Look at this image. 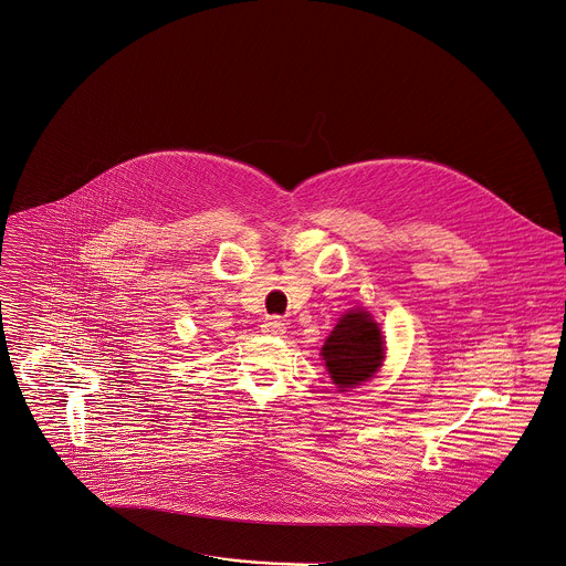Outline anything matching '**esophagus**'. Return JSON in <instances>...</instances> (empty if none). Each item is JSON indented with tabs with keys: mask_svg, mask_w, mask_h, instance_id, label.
<instances>
[{
	"mask_svg": "<svg viewBox=\"0 0 566 566\" xmlns=\"http://www.w3.org/2000/svg\"><path fill=\"white\" fill-rule=\"evenodd\" d=\"M262 333L269 337H282L286 333V326L280 317H266L262 324Z\"/></svg>",
	"mask_w": 566,
	"mask_h": 566,
	"instance_id": "1",
	"label": "esophagus"
}]
</instances>
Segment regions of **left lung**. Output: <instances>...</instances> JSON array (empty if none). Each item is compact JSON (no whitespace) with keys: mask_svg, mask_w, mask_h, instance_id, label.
<instances>
[{"mask_svg":"<svg viewBox=\"0 0 566 566\" xmlns=\"http://www.w3.org/2000/svg\"><path fill=\"white\" fill-rule=\"evenodd\" d=\"M322 356L339 391L363 385L374 378L385 360L380 326L363 308L345 313L324 343Z\"/></svg>","mask_w":566,"mask_h":566,"instance_id":"1","label":"left lung"}]
</instances>
